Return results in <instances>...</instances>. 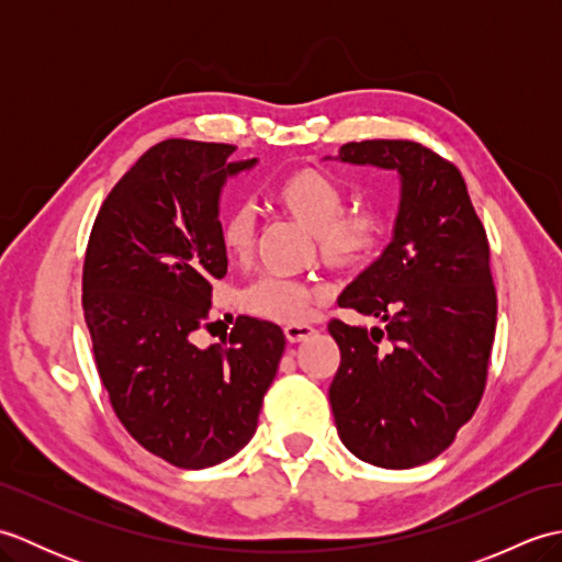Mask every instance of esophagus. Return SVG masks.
I'll use <instances>...</instances> for the list:
<instances>
[{
	"label": "esophagus",
	"mask_w": 562,
	"mask_h": 562,
	"mask_svg": "<svg viewBox=\"0 0 562 562\" xmlns=\"http://www.w3.org/2000/svg\"><path fill=\"white\" fill-rule=\"evenodd\" d=\"M316 333L314 326H306V324H292V326H284V338L290 342H302L306 338H312Z\"/></svg>",
	"instance_id": "1"
}]
</instances>
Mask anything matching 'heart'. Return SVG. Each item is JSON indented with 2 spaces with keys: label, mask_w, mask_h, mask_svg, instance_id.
<instances>
[{
  "label": "heart",
  "mask_w": 562,
  "mask_h": 562,
  "mask_svg": "<svg viewBox=\"0 0 562 562\" xmlns=\"http://www.w3.org/2000/svg\"><path fill=\"white\" fill-rule=\"evenodd\" d=\"M272 200L284 214L314 232L318 254L330 268L355 272L367 268L386 236V222L374 210H345L340 186L328 173L302 166L282 176ZM222 244L229 256L246 258L256 244V214L238 205L222 222ZM321 292L284 278H262L241 292V306L258 318L296 324L312 312Z\"/></svg>",
  "instance_id": "obj_1"
}]
</instances>
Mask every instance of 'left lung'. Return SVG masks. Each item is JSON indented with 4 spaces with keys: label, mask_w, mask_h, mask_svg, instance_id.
<instances>
[{
    "label": "left lung",
    "mask_w": 562,
    "mask_h": 562,
    "mask_svg": "<svg viewBox=\"0 0 562 562\" xmlns=\"http://www.w3.org/2000/svg\"><path fill=\"white\" fill-rule=\"evenodd\" d=\"M336 159L396 171L401 198L391 244L338 296L381 326L328 324L340 348L330 408L357 459L413 469L439 457L481 403L497 321L491 248L459 169L432 149L364 139Z\"/></svg>",
    "instance_id": "left-lung-1"
}]
</instances>
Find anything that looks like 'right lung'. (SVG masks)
<instances>
[{"instance_id":"right-lung-1","label":"right lung","mask_w":562,"mask_h":562,"mask_svg":"<svg viewBox=\"0 0 562 562\" xmlns=\"http://www.w3.org/2000/svg\"><path fill=\"white\" fill-rule=\"evenodd\" d=\"M193 139L142 154L101 205L83 260V318L117 420L178 469L248 445L284 352L282 328L250 316L220 345L193 342L226 274L222 188L258 164Z\"/></svg>"}]
</instances>
